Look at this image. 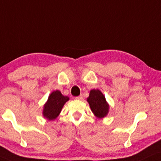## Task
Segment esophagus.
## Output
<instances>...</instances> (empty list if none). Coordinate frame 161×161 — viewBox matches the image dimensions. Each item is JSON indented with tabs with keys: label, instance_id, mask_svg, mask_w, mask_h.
I'll use <instances>...</instances> for the list:
<instances>
[{
	"label": "esophagus",
	"instance_id": "esophagus-1",
	"mask_svg": "<svg viewBox=\"0 0 161 161\" xmlns=\"http://www.w3.org/2000/svg\"><path fill=\"white\" fill-rule=\"evenodd\" d=\"M75 99H76V100H82V99H83V96H77V97H75Z\"/></svg>",
	"mask_w": 161,
	"mask_h": 161
}]
</instances>
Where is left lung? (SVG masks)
I'll use <instances>...</instances> for the list:
<instances>
[{"instance_id": "obj_1", "label": "left lung", "mask_w": 161, "mask_h": 161, "mask_svg": "<svg viewBox=\"0 0 161 161\" xmlns=\"http://www.w3.org/2000/svg\"><path fill=\"white\" fill-rule=\"evenodd\" d=\"M91 110L98 119H103L108 116L110 106L104 94L99 90H91L90 96L86 98Z\"/></svg>"}]
</instances>
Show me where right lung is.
Wrapping results in <instances>:
<instances>
[{
    "label": "right lung",
    "mask_w": 161,
    "mask_h": 161,
    "mask_svg": "<svg viewBox=\"0 0 161 161\" xmlns=\"http://www.w3.org/2000/svg\"><path fill=\"white\" fill-rule=\"evenodd\" d=\"M69 100V97L63 96L59 90L53 91L43 106L42 115L44 118L48 121L56 119L64 104Z\"/></svg>",
    "instance_id": "right-lung-1"
}]
</instances>
